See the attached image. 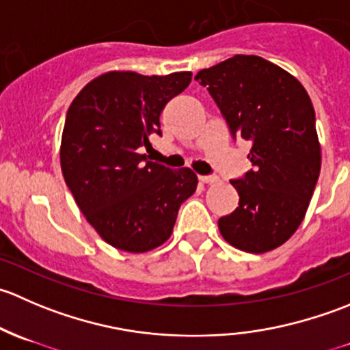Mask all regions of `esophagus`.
<instances>
[{
	"instance_id": "34e87169",
	"label": "esophagus",
	"mask_w": 350,
	"mask_h": 350,
	"mask_svg": "<svg viewBox=\"0 0 350 350\" xmlns=\"http://www.w3.org/2000/svg\"><path fill=\"white\" fill-rule=\"evenodd\" d=\"M201 183H206V185H213V183H218L217 176H198Z\"/></svg>"
}]
</instances>
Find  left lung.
I'll list each match as a JSON object with an SVG mask.
<instances>
[{"label":"left lung","mask_w":350,"mask_h":350,"mask_svg":"<svg viewBox=\"0 0 350 350\" xmlns=\"http://www.w3.org/2000/svg\"><path fill=\"white\" fill-rule=\"evenodd\" d=\"M195 79L220 108L234 139L250 142L252 169L232 179L239 206L218 220L230 245L262 254L303 221L320 174L315 109L305 88L257 55H234Z\"/></svg>","instance_id":"left-lung-1"}]
</instances>
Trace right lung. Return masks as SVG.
Wrapping results in <instances>:
<instances>
[{"instance_id":"add662e5","label":"right lung","mask_w":350,"mask_h":350,"mask_svg":"<svg viewBox=\"0 0 350 350\" xmlns=\"http://www.w3.org/2000/svg\"><path fill=\"white\" fill-rule=\"evenodd\" d=\"M191 83V72L142 76L111 70L88 83L70 103L61 142L67 188L105 242L140 254L172 234L179 206L196 191L188 167L149 161L150 137L162 135L167 101Z\"/></svg>"}]
</instances>
